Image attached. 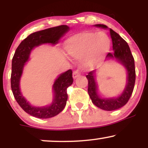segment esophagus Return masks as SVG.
<instances>
[{"label": "esophagus", "instance_id": "1", "mask_svg": "<svg viewBox=\"0 0 148 148\" xmlns=\"http://www.w3.org/2000/svg\"><path fill=\"white\" fill-rule=\"evenodd\" d=\"M80 75H81V73L79 72V70H75L73 72V78H74V79H76V78L80 76Z\"/></svg>", "mask_w": 148, "mask_h": 148}]
</instances>
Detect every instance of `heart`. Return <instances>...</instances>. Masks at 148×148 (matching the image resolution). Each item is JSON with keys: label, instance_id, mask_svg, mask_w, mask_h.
I'll return each mask as SVG.
<instances>
[{"label": "heart", "instance_id": "b5f03b06", "mask_svg": "<svg viewBox=\"0 0 148 148\" xmlns=\"http://www.w3.org/2000/svg\"><path fill=\"white\" fill-rule=\"evenodd\" d=\"M110 47L111 40L107 34L87 31L70 37L66 42L65 50L72 58H85L84 65L92 68L104 58Z\"/></svg>", "mask_w": 148, "mask_h": 148}]
</instances>
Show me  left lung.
I'll use <instances>...</instances> for the list:
<instances>
[{"label": "left lung", "mask_w": 148, "mask_h": 148, "mask_svg": "<svg viewBox=\"0 0 148 148\" xmlns=\"http://www.w3.org/2000/svg\"><path fill=\"white\" fill-rule=\"evenodd\" d=\"M97 27L107 28L103 24H95ZM110 34L113 42V53H108L106 58L108 59L114 58L121 62L125 66L127 72V85L121 95L116 98H100L97 95V87L95 79L96 71L93 70L88 73L86 78L88 81V92L92 100V102L96 106L105 111H114L125 106L128 102L133 92L136 80V71L134 59L128 44L114 30L110 28Z\"/></svg>", "instance_id": "1"}]
</instances>
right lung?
Segmentation results:
<instances>
[{"instance_id":"right-lung-1","label":"right lung","mask_w":148,"mask_h":148,"mask_svg":"<svg viewBox=\"0 0 148 148\" xmlns=\"http://www.w3.org/2000/svg\"><path fill=\"white\" fill-rule=\"evenodd\" d=\"M69 29L67 25H62L30 34L20 43L13 56L11 74V88L13 95L22 109L35 118H52L64 109L68 97L67 88L73 83L72 71L69 69L62 73L55 81L53 86V100L50 106L35 107L31 106L27 101L20 91L19 82L24 64L28 60L30 52L34 47L47 43L56 45Z\"/></svg>"}]
</instances>
